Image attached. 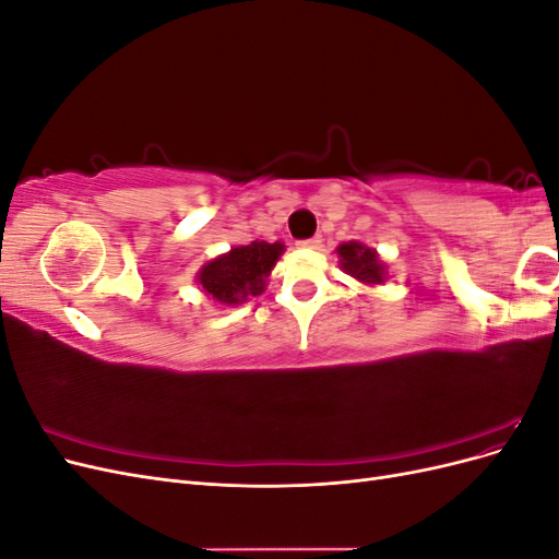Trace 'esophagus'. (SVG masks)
Masks as SVG:
<instances>
[{
    "label": "esophagus",
    "mask_w": 559,
    "mask_h": 559,
    "mask_svg": "<svg viewBox=\"0 0 559 559\" xmlns=\"http://www.w3.org/2000/svg\"><path fill=\"white\" fill-rule=\"evenodd\" d=\"M302 249H317L319 245H321V235H314V238H310V240H302V242H298Z\"/></svg>",
    "instance_id": "esophagus-1"
}]
</instances>
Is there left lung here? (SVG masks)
I'll list each match as a JSON object with an SVG mask.
<instances>
[{"label": "left lung", "mask_w": 559, "mask_h": 559, "mask_svg": "<svg viewBox=\"0 0 559 559\" xmlns=\"http://www.w3.org/2000/svg\"><path fill=\"white\" fill-rule=\"evenodd\" d=\"M337 257H341V267L354 280L364 284H382L386 280V265L380 261L376 249L349 240L337 247Z\"/></svg>", "instance_id": "1"}]
</instances>
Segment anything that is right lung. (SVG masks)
I'll return each instance as SVG.
<instances>
[{"label":"right lung","mask_w":559,"mask_h":559,"mask_svg":"<svg viewBox=\"0 0 559 559\" xmlns=\"http://www.w3.org/2000/svg\"><path fill=\"white\" fill-rule=\"evenodd\" d=\"M282 253V242L270 245L257 240L245 247H233L228 253L200 267L198 284L218 306H240L251 296L265 292L270 270L275 267Z\"/></svg>","instance_id":"right-lung-1"}]
</instances>
